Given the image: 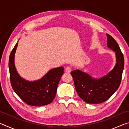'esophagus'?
I'll list each match as a JSON object with an SVG mask.
<instances>
[{
    "label": "esophagus",
    "instance_id": "1",
    "mask_svg": "<svg viewBox=\"0 0 129 129\" xmlns=\"http://www.w3.org/2000/svg\"><path fill=\"white\" fill-rule=\"evenodd\" d=\"M71 71H72V69L70 67H67L66 68H65V71H66V72L67 73H71Z\"/></svg>",
    "mask_w": 129,
    "mask_h": 129
}]
</instances>
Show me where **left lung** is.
<instances>
[{
    "label": "left lung",
    "instance_id": "left-lung-1",
    "mask_svg": "<svg viewBox=\"0 0 129 129\" xmlns=\"http://www.w3.org/2000/svg\"><path fill=\"white\" fill-rule=\"evenodd\" d=\"M107 45L115 52L116 64L112 71L100 78H94L80 70L71 72L76 91L83 101L88 104H100L108 100L118 89L124 68V57L118 44L106 34Z\"/></svg>",
    "mask_w": 129,
    "mask_h": 129
}]
</instances>
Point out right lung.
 Here are the masks:
<instances>
[{"label": "right lung", "instance_id": "add662e5", "mask_svg": "<svg viewBox=\"0 0 129 129\" xmlns=\"http://www.w3.org/2000/svg\"><path fill=\"white\" fill-rule=\"evenodd\" d=\"M18 41L12 49L9 57L11 84L15 92L27 105L41 106L51 104L55 97L61 77L64 74V67L50 70L40 80L29 81L20 75L15 65V53Z\"/></svg>", "mask_w": 129, "mask_h": 129}]
</instances>
